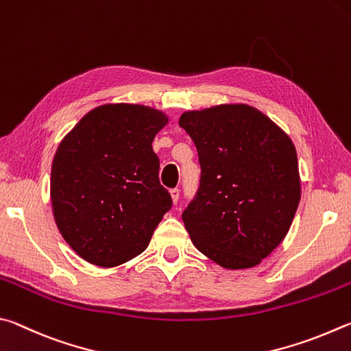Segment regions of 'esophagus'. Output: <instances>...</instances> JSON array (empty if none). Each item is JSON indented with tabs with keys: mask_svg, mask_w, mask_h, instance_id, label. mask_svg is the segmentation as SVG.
<instances>
[{
	"mask_svg": "<svg viewBox=\"0 0 351 351\" xmlns=\"http://www.w3.org/2000/svg\"><path fill=\"white\" fill-rule=\"evenodd\" d=\"M171 197H172V202L177 204V202H179V199H180V189L179 188H172L171 189Z\"/></svg>",
	"mask_w": 351,
	"mask_h": 351,
	"instance_id": "obj_1",
	"label": "esophagus"
}]
</instances>
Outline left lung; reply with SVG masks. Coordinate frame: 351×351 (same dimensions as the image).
<instances>
[{"mask_svg":"<svg viewBox=\"0 0 351 351\" xmlns=\"http://www.w3.org/2000/svg\"><path fill=\"white\" fill-rule=\"evenodd\" d=\"M199 188L182 220L200 253L230 269L256 267L284 241L300 200L290 137L248 104L185 112Z\"/></svg>","mask_w":351,"mask_h":351,"instance_id":"left-lung-1","label":"left lung"}]
</instances>
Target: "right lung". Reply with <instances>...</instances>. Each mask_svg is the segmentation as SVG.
Listing matches in <instances>:
<instances>
[{
  "mask_svg": "<svg viewBox=\"0 0 351 351\" xmlns=\"http://www.w3.org/2000/svg\"><path fill=\"white\" fill-rule=\"evenodd\" d=\"M168 119L140 104H104L61 141L51 172L55 222L75 253L117 267L143 253L172 206L152 140Z\"/></svg>",
  "mask_w": 351,
  "mask_h": 351,
  "instance_id": "add662e5",
  "label": "right lung"
}]
</instances>
